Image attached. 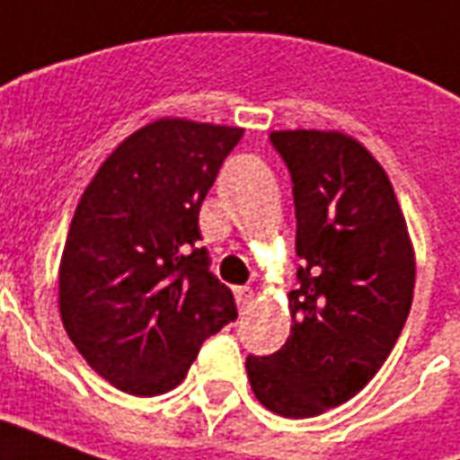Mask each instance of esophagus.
<instances>
[{
	"instance_id": "34e87169",
	"label": "esophagus",
	"mask_w": 460,
	"mask_h": 460,
	"mask_svg": "<svg viewBox=\"0 0 460 460\" xmlns=\"http://www.w3.org/2000/svg\"><path fill=\"white\" fill-rule=\"evenodd\" d=\"M235 299H237V309H240V314H245L250 305H252V299H255V292L250 288H237L235 289Z\"/></svg>"
}]
</instances>
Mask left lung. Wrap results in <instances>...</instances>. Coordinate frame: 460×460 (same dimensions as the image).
I'll return each instance as SVG.
<instances>
[{"label":"left lung","instance_id":"obj_1","mask_svg":"<svg viewBox=\"0 0 460 460\" xmlns=\"http://www.w3.org/2000/svg\"><path fill=\"white\" fill-rule=\"evenodd\" d=\"M292 175L299 288L288 341L247 357L257 402L285 419L329 411L392 354L413 299L416 257L381 163L341 131H272Z\"/></svg>","mask_w":460,"mask_h":460}]
</instances>
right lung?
I'll use <instances>...</instances> for the list:
<instances>
[{"label": "right lung", "instance_id": "right-lung-1", "mask_svg": "<svg viewBox=\"0 0 460 460\" xmlns=\"http://www.w3.org/2000/svg\"><path fill=\"white\" fill-rule=\"evenodd\" d=\"M237 126L158 119L116 146L81 195L58 265L68 340L133 396L175 389L203 341L237 317L208 270L198 215Z\"/></svg>", "mask_w": 460, "mask_h": 460}]
</instances>
